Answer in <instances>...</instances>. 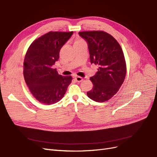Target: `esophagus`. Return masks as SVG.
I'll return each instance as SVG.
<instances>
[{
  "mask_svg": "<svg viewBox=\"0 0 157 157\" xmlns=\"http://www.w3.org/2000/svg\"><path fill=\"white\" fill-rule=\"evenodd\" d=\"M74 78H75V81H76V82H82V81H83V78L82 77L75 76Z\"/></svg>",
  "mask_w": 157,
  "mask_h": 157,
  "instance_id": "obj_1",
  "label": "esophagus"
}]
</instances>
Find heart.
Listing matches in <instances>:
<instances>
[{"label": "heart", "instance_id": "obj_1", "mask_svg": "<svg viewBox=\"0 0 157 157\" xmlns=\"http://www.w3.org/2000/svg\"><path fill=\"white\" fill-rule=\"evenodd\" d=\"M83 42V40H80V39H78V40H76L75 41V42H74V44H76V43H79V42Z\"/></svg>", "mask_w": 157, "mask_h": 157}]
</instances>
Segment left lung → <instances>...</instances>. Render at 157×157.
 <instances>
[{"mask_svg": "<svg viewBox=\"0 0 157 157\" xmlns=\"http://www.w3.org/2000/svg\"><path fill=\"white\" fill-rule=\"evenodd\" d=\"M88 45L90 63L98 66V72L90 79L93 89L88 97L97 102L108 101L123 83L126 68L123 50L112 35L104 31L79 32Z\"/></svg>", "mask_w": 157, "mask_h": 157, "instance_id": "left-lung-1", "label": "left lung"}]
</instances>
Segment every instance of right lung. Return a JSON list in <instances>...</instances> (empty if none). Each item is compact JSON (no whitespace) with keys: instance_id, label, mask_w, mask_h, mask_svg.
Listing matches in <instances>:
<instances>
[{"instance_id":"right-lung-1","label":"right lung","mask_w":157,"mask_h":157,"mask_svg":"<svg viewBox=\"0 0 157 157\" xmlns=\"http://www.w3.org/2000/svg\"><path fill=\"white\" fill-rule=\"evenodd\" d=\"M72 34L73 32H49L34 40L28 49L24 60V78L40 102H58L72 82L71 76L59 75L53 66L59 59L60 49Z\"/></svg>"}]
</instances>
